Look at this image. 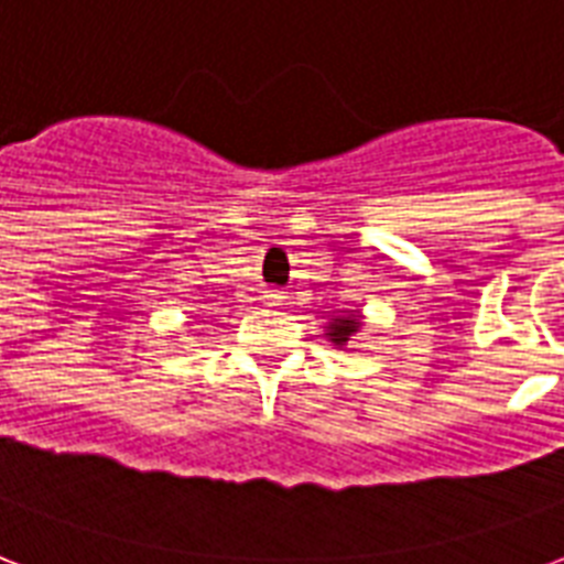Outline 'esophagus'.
<instances>
[{"instance_id":"34e87169","label":"esophagus","mask_w":564,"mask_h":564,"mask_svg":"<svg viewBox=\"0 0 564 564\" xmlns=\"http://www.w3.org/2000/svg\"><path fill=\"white\" fill-rule=\"evenodd\" d=\"M265 304H269V307H281L283 295L278 290H269L265 292Z\"/></svg>"}]
</instances>
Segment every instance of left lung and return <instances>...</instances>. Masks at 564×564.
<instances>
[{"label": "left lung", "mask_w": 564, "mask_h": 564, "mask_svg": "<svg viewBox=\"0 0 564 564\" xmlns=\"http://www.w3.org/2000/svg\"><path fill=\"white\" fill-rule=\"evenodd\" d=\"M360 328H364V311H360V307L337 311L328 322H325V339L334 343L337 349L346 351L360 334Z\"/></svg>", "instance_id": "left-lung-1"}]
</instances>
